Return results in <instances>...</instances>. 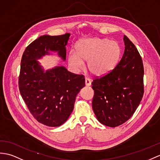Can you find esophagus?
<instances>
[{
  "label": "esophagus",
  "instance_id": "34e87169",
  "mask_svg": "<svg viewBox=\"0 0 160 160\" xmlns=\"http://www.w3.org/2000/svg\"><path fill=\"white\" fill-rule=\"evenodd\" d=\"M85 85H86V86H90V85H92V81L90 79H88V78H85Z\"/></svg>",
  "mask_w": 160,
  "mask_h": 160
}]
</instances>
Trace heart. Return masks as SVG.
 I'll list each match as a JSON object with an SVG mask.
<instances>
[{
  "label": "heart",
  "mask_w": 160,
  "mask_h": 160,
  "mask_svg": "<svg viewBox=\"0 0 160 160\" xmlns=\"http://www.w3.org/2000/svg\"><path fill=\"white\" fill-rule=\"evenodd\" d=\"M121 48L117 41L108 38H93L80 41L76 45V53L71 52L68 63L77 70L82 68L83 61L88 62L89 71L96 76L109 73L118 64Z\"/></svg>",
  "instance_id": "heart-1"
}]
</instances>
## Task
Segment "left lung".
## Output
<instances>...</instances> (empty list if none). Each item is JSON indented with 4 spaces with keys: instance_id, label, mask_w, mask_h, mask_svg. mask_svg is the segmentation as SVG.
Wrapping results in <instances>:
<instances>
[{
    "instance_id": "left-lung-1",
    "label": "left lung",
    "mask_w": 160,
    "mask_h": 160,
    "mask_svg": "<svg viewBox=\"0 0 160 160\" xmlns=\"http://www.w3.org/2000/svg\"><path fill=\"white\" fill-rule=\"evenodd\" d=\"M125 50L116 67L92 83L93 111L104 126L117 127L133 115L144 93V68L138 49L123 37Z\"/></svg>"
}]
</instances>
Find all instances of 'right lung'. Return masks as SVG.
Returning <instances> with one entry per match:
<instances>
[{
    "instance_id": "add662e5",
    "label": "right lung",
    "mask_w": 160,
    "mask_h": 160,
    "mask_svg": "<svg viewBox=\"0 0 160 160\" xmlns=\"http://www.w3.org/2000/svg\"><path fill=\"white\" fill-rule=\"evenodd\" d=\"M70 35L38 37L26 48L21 60V96L34 118L49 127L60 126L68 119L77 93L85 86V79L62 66L45 71L37 60L52 51L65 60Z\"/></svg>"
}]
</instances>
